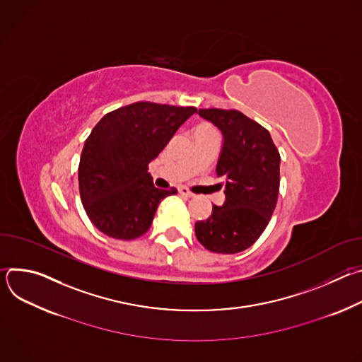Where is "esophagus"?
Segmentation results:
<instances>
[{"mask_svg": "<svg viewBox=\"0 0 362 362\" xmlns=\"http://www.w3.org/2000/svg\"><path fill=\"white\" fill-rule=\"evenodd\" d=\"M179 193H180L183 197H193V193L189 192L186 187H180V189H179Z\"/></svg>", "mask_w": 362, "mask_h": 362, "instance_id": "1", "label": "esophagus"}]
</instances>
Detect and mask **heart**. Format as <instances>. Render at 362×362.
<instances>
[{"label":"heart","instance_id":"b5f03b06","mask_svg":"<svg viewBox=\"0 0 362 362\" xmlns=\"http://www.w3.org/2000/svg\"><path fill=\"white\" fill-rule=\"evenodd\" d=\"M199 129H209V127H206V126H200Z\"/></svg>","mask_w":362,"mask_h":362}]
</instances>
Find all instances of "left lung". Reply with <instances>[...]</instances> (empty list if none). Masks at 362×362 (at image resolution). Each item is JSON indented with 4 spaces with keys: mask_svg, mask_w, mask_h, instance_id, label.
I'll use <instances>...</instances> for the list:
<instances>
[{
    "mask_svg": "<svg viewBox=\"0 0 362 362\" xmlns=\"http://www.w3.org/2000/svg\"><path fill=\"white\" fill-rule=\"evenodd\" d=\"M199 116L222 133L216 165L225 182V203L194 223L197 240L216 253L252 246L268 226L279 193L281 156L269 132L238 110L199 109Z\"/></svg>",
    "mask_w": 362,
    "mask_h": 362,
    "instance_id": "1",
    "label": "left lung"
}]
</instances>
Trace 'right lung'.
I'll use <instances>...</instances> for the list:
<instances>
[{"label": "right lung", "instance_id": "obj_1", "mask_svg": "<svg viewBox=\"0 0 362 362\" xmlns=\"http://www.w3.org/2000/svg\"><path fill=\"white\" fill-rule=\"evenodd\" d=\"M196 112L139 101L95 124L81 151L78 187L84 211L100 232L130 240L148 230L162 199L177 193L154 187L148 163Z\"/></svg>", "mask_w": 362, "mask_h": 362}]
</instances>
